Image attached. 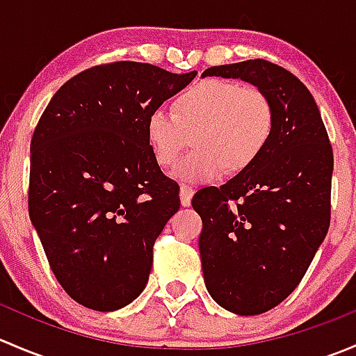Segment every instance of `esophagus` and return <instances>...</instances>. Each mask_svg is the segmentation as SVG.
Masks as SVG:
<instances>
[{"instance_id":"obj_1","label":"esophagus","mask_w":356,"mask_h":356,"mask_svg":"<svg viewBox=\"0 0 356 356\" xmlns=\"http://www.w3.org/2000/svg\"><path fill=\"white\" fill-rule=\"evenodd\" d=\"M193 196H195V189L188 184H182L181 186V203L182 207H189L191 204Z\"/></svg>"}]
</instances>
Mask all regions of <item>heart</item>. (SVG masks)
I'll return each instance as SVG.
<instances>
[{
  "instance_id": "obj_1",
  "label": "heart",
  "mask_w": 356,
  "mask_h": 356,
  "mask_svg": "<svg viewBox=\"0 0 356 356\" xmlns=\"http://www.w3.org/2000/svg\"><path fill=\"white\" fill-rule=\"evenodd\" d=\"M275 111L270 98L254 86L210 79L193 86L175 102V111L155 108L146 136L158 165L170 168L191 145L198 148L179 163L177 177L207 182L250 167L270 143Z\"/></svg>"
}]
</instances>
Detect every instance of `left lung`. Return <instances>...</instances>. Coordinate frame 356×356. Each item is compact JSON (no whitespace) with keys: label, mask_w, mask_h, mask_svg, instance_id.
Here are the masks:
<instances>
[{"label":"left lung","mask_w":356,"mask_h":356,"mask_svg":"<svg viewBox=\"0 0 356 356\" xmlns=\"http://www.w3.org/2000/svg\"><path fill=\"white\" fill-rule=\"evenodd\" d=\"M251 82L270 98L275 127L260 156L191 204L203 220L204 286L225 310L258 315L296 289L331 224L332 146L314 96L286 68L246 60L203 72Z\"/></svg>","instance_id":"obj_1"}]
</instances>
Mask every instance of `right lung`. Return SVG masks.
<instances>
[{
    "label": "right lung",
    "instance_id": "1",
    "mask_svg": "<svg viewBox=\"0 0 356 356\" xmlns=\"http://www.w3.org/2000/svg\"><path fill=\"white\" fill-rule=\"evenodd\" d=\"M196 74L91 67L55 92L35 125L29 215L56 281L82 307L118 310L146 288L156 238L181 207L146 122Z\"/></svg>",
    "mask_w": 356,
    "mask_h": 356
}]
</instances>
